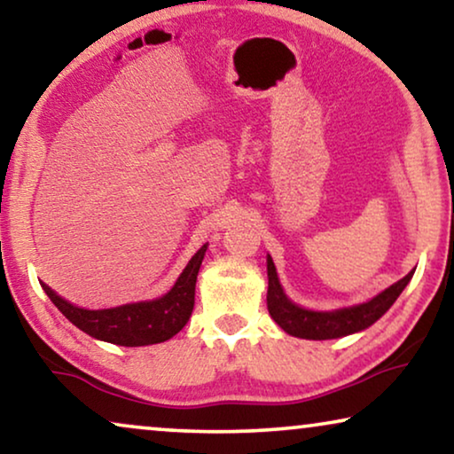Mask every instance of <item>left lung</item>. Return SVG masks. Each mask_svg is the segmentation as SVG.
<instances>
[{"instance_id": "obj_1", "label": "left lung", "mask_w": 454, "mask_h": 454, "mask_svg": "<svg viewBox=\"0 0 454 454\" xmlns=\"http://www.w3.org/2000/svg\"><path fill=\"white\" fill-rule=\"evenodd\" d=\"M266 269H269V294H266V303H269V312L272 320L283 328L291 337L300 339H312V340H326V339H339L345 334H353L364 331L374 325L380 316L396 301L401 291L407 287L411 281L413 272L403 277L401 281L390 285L382 294L372 297L370 301L359 303L353 308L334 309V312H312V309H303L295 306L294 301L287 300L283 294L281 283H278L277 269L272 258L266 260Z\"/></svg>"}]
</instances>
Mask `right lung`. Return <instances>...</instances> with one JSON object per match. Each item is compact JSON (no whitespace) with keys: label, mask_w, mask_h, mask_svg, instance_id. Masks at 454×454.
<instances>
[{"label":"right lung","mask_w":454,"mask_h":454,"mask_svg":"<svg viewBox=\"0 0 454 454\" xmlns=\"http://www.w3.org/2000/svg\"><path fill=\"white\" fill-rule=\"evenodd\" d=\"M204 252H207V246H202L192 256L169 294L153 301L126 303V306L109 309H84L61 300L45 283L41 285L49 300L55 303V308L74 326H78L80 331L90 334V337L123 347L163 343V340L171 339L173 334H177L188 325L192 309H194L196 277L198 270H200Z\"/></svg>","instance_id":"obj_1"}]
</instances>
